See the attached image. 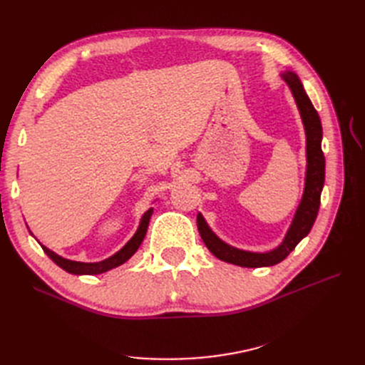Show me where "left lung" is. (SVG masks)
I'll use <instances>...</instances> for the list:
<instances>
[{"label": "left lung", "mask_w": 365, "mask_h": 365, "mask_svg": "<svg viewBox=\"0 0 365 365\" xmlns=\"http://www.w3.org/2000/svg\"><path fill=\"white\" fill-rule=\"evenodd\" d=\"M286 85L294 96L295 105L300 113L304 134H306V176H304V190L302 201L298 204L292 222L286 231L284 239L282 244L271 251L256 252L240 250L233 245L227 244L219 236L215 235V231L210 228L207 220L201 213L196 216V224L200 235L204 240L205 247L210 250L215 257L219 260L237 264L244 268H262V267H272L289 256V252L300 244L309 231H311L319 208V197H322L323 185H324V153L322 150V140H323V128L322 120H319L318 113L307 97L302 81L294 71L286 70L280 74Z\"/></svg>", "instance_id": "obj_1"}]
</instances>
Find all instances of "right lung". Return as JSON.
I'll return each instance as SVG.
<instances>
[{"mask_svg": "<svg viewBox=\"0 0 365 365\" xmlns=\"http://www.w3.org/2000/svg\"><path fill=\"white\" fill-rule=\"evenodd\" d=\"M153 213V207H150L148 212L141 216L140 219V225L135 231V235L132 236L128 244L118 250L115 254H113L111 257H108L102 262H76V260H70V259H65L62 256H59V254H56L54 251L48 250L46 245H42L39 242V245L42 247L43 252L47 254V256L58 264V267H61L63 271H67L70 274H76V275H96V274H102V272H106L109 269L113 268H117L120 267V264H123L125 262H128L132 256H134L135 251L140 248L143 239H145L146 236V231H148V225H149V220H150V216ZM31 235V231H30Z\"/></svg>", "mask_w": 365, "mask_h": 365, "instance_id": "obj_1", "label": "right lung"}]
</instances>
